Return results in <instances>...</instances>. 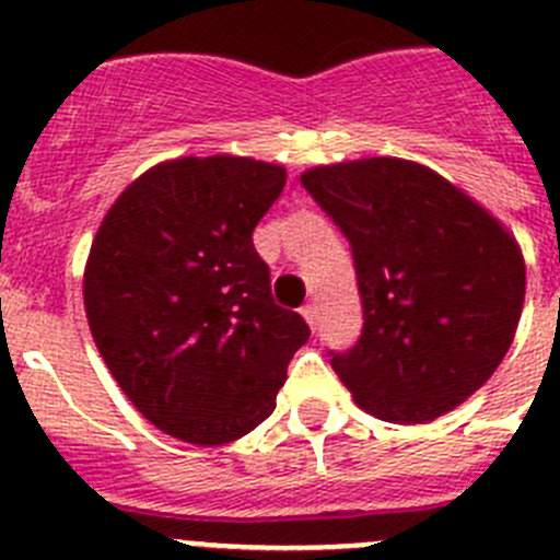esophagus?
Returning <instances> with one entry per match:
<instances>
[{"mask_svg": "<svg viewBox=\"0 0 560 560\" xmlns=\"http://www.w3.org/2000/svg\"><path fill=\"white\" fill-rule=\"evenodd\" d=\"M301 314H303V317H306L308 328L317 330V306H314V303H306V306L301 308Z\"/></svg>", "mask_w": 560, "mask_h": 560, "instance_id": "obj_1", "label": "esophagus"}]
</instances>
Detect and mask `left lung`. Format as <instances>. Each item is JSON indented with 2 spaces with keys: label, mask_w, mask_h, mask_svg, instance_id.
<instances>
[{
  "label": "left lung",
  "mask_w": 560,
  "mask_h": 560,
  "mask_svg": "<svg viewBox=\"0 0 560 560\" xmlns=\"http://www.w3.org/2000/svg\"><path fill=\"white\" fill-rule=\"evenodd\" d=\"M301 183L355 259L363 334L330 358L355 405L390 424H430L463 405L517 334L525 259L512 232L416 161H341Z\"/></svg>",
  "instance_id": "8db88e82"
}]
</instances>
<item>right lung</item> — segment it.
<instances>
[{
  "mask_svg": "<svg viewBox=\"0 0 560 560\" xmlns=\"http://www.w3.org/2000/svg\"><path fill=\"white\" fill-rule=\"evenodd\" d=\"M287 170L186 155L136 177L103 215L84 268L97 352L166 435L224 446L273 412L308 325L276 306L252 243Z\"/></svg>",
  "mask_w": 560,
  "mask_h": 560,
  "instance_id": "add662e5",
  "label": "right lung"
}]
</instances>
